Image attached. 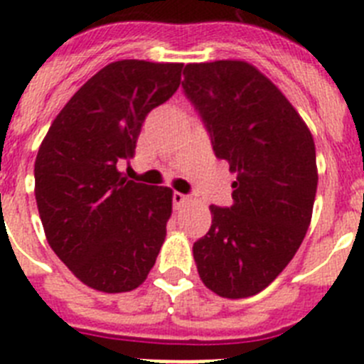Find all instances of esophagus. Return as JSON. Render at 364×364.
<instances>
[{"instance_id":"1","label":"esophagus","mask_w":364,"mask_h":364,"mask_svg":"<svg viewBox=\"0 0 364 364\" xmlns=\"http://www.w3.org/2000/svg\"><path fill=\"white\" fill-rule=\"evenodd\" d=\"M172 201H174L176 208H181L183 205H186V203H188V196H185V193H181V192H174V196H172Z\"/></svg>"}]
</instances>
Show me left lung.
<instances>
[{
	"mask_svg": "<svg viewBox=\"0 0 364 364\" xmlns=\"http://www.w3.org/2000/svg\"><path fill=\"white\" fill-rule=\"evenodd\" d=\"M183 75L213 152L237 174L233 205L210 206L212 226L193 242V260L215 294L253 296L307 233L318 188L314 140L285 95L246 60L186 64Z\"/></svg>",
	"mask_w": 364,
	"mask_h": 364,
	"instance_id": "obj_1",
	"label": "left lung"
}]
</instances>
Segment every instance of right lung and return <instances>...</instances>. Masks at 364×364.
Returning a JSON list of instances; mask_svg holds the SVG:
<instances>
[{"mask_svg": "<svg viewBox=\"0 0 364 364\" xmlns=\"http://www.w3.org/2000/svg\"><path fill=\"white\" fill-rule=\"evenodd\" d=\"M181 63L125 59L68 100L36 158V201L50 247L91 289L127 293L156 264L172 190L129 181L141 124L181 82Z\"/></svg>", "mask_w": 364, "mask_h": 364, "instance_id": "1", "label": "right lung"}]
</instances>
